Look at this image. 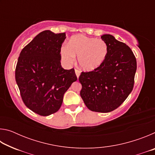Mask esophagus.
Masks as SVG:
<instances>
[{"instance_id":"obj_1","label":"esophagus","mask_w":155,"mask_h":155,"mask_svg":"<svg viewBox=\"0 0 155 155\" xmlns=\"http://www.w3.org/2000/svg\"><path fill=\"white\" fill-rule=\"evenodd\" d=\"M75 73H76V75H77V78L79 77L80 74H81V71H80V70H78V69H75Z\"/></svg>"}]
</instances>
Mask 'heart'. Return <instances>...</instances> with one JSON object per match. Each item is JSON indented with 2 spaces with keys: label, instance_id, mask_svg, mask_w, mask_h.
<instances>
[{
  "label": "heart",
  "instance_id": "obj_1",
  "mask_svg": "<svg viewBox=\"0 0 155 155\" xmlns=\"http://www.w3.org/2000/svg\"><path fill=\"white\" fill-rule=\"evenodd\" d=\"M108 46L103 40L76 35L70 39L68 46H62L60 51L61 58L66 64H71L77 56L81 69L91 71L98 68L105 59Z\"/></svg>",
  "mask_w": 155,
  "mask_h": 155
}]
</instances>
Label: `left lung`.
Instances as JSON below:
<instances>
[{"instance_id":"1","label":"left lung","mask_w":155,"mask_h":155,"mask_svg":"<svg viewBox=\"0 0 155 155\" xmlns=\"http://www.w3.org/2000/svg\"><path fill=\"white\" fill-rule=\"evenodd\" d=\"M101 38L108 46L105 59L93 71L81 72L78 81L86 107L92 111L108 113L121 105L132 91L137 61L126 44L109 34Z\"/></svg>"}]
</instances>
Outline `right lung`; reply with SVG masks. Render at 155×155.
<instances>
[{
	"label": "right lung",
	"mask_w": 155,
	"mask_h": 155,
	"mask_svg": "<svg viewBox=\"0 0 155 155\" xmlns=\"http://www.w3.org/2000/svg\"><path fill=\"white\" fill-rule=\"evenodd\" d=\"M65 33L44 31L21 51L15 68V81L26 106L42 116L56 113L65 91L77 80L74 69L61 65L60 51Z\"/></svg>",
	"instance_id": "right-lung-1"
}]
</instances>
